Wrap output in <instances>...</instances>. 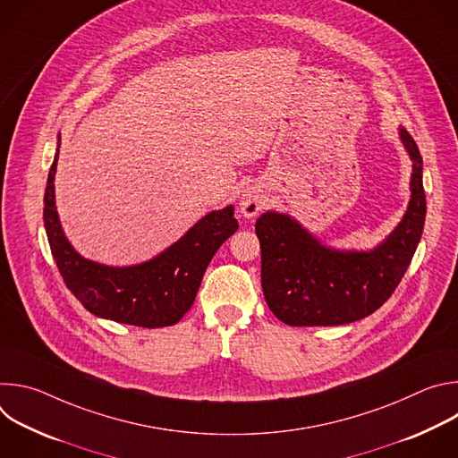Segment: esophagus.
I'll list each match as a JSON object with an SVG mask.
<instances>
[{
	"label": "esophagus",
	"instance_id": "obj_1",
	"mask_svg": "<svg viewBox=\"0 0 458 458\" xmlns=\"http://www.w3.org/2000/svg\"><path fill=\"white\" fill-rule=\"evenodd\" d=\"M267 199L265 193L260 191L255 186H248L242 193H241V201H239V208L242 212L244 217H255L260 210L265 208Z\"/></svg>",
	"mask_w": 458,
	"mask_h": 458
}]
</instances>
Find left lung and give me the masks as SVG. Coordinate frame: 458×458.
<instances>
[{
    "instance_id": "obj_1",
    "label": "left lung",
    "mask_w": 458,
    "mask_h": 458,
    "mask_svg": "<svg viewBox=\"0 0 458 458\" xmlns=\"http://www.w3.org/2000/svg\"><path fill=\"white\" fill-rule=\"evenodd\" d=\"M413 161L411 199L399 226L371 251L320 244L286 214L267 212L255 223L260 283L268 308L290 326H339L371 315L395 292L419 246L426 219L422 156L401 128Z\"/></svg>"
}]
</instances>
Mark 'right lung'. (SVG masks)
Segmentation results:
<instances>
[{"mask_svg": "<svg viewBox=\"0 0 458 458\" xmlns=\"http://www.w3.org/2000/svg\"><path fill=\"white\" fill-rule=\"evenodd\" d=\"M57 156L59 148L47 179L43 223L64 284L90 313L103 318L143 328L179 322L191 308L212 257L239 228L233 207L210 212L147 263L105 267L81 257L61 230L54 199Z\"/></svg>", "mask_w": 458, "mask_h": 458, "instance_id": "obj_1", "label": "right lung"}]
</instances>
